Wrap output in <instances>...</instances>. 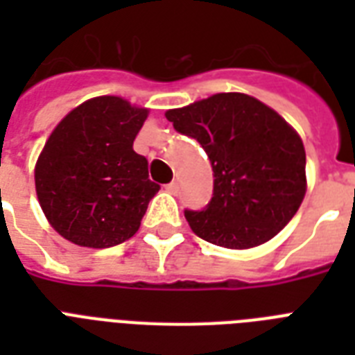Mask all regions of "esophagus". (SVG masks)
Listing matches in <instances>:
<instances>
[{
    "label": "esophagus",
    "instance_id": "34e87169",
    "mask_svg": "<svg viewBox=\"0 0 355 355\" xmlns=\"http://www.w3.org/2000/svg\"><path fill=\"white\" fill-rule=\"evenodd\" d=\"M166 189H167V191H169V193H177V191H178V184L175 182V180H173V182L167 184Z\"/></svg>",
    "mask_w": 355,
    "mask_h": 355
}]
</instances>
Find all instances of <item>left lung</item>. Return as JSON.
I'll use <instances>...</instances> for the list:
<instances>
[{
	"mask_svg": "<svg viewBox=\"0 0 355 355\" xmlns=\"http://www.w3.org/2000/svg\"><path fill=\"white\" fill-rule=\"evenodd\" d=\"M166 118L199 141L214 169L210 202L184 211L197 236L219 247L250 248L291 221L306 195V150L272 108L232 92L167 110Z\"/></svg>",
	"mask_w": 355,
	"mask_h": 355,
	"instance_id": "1",
	"label": "left lung"
}]
</instances>
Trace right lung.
<instances>
[{
    "instance_id": "right-lung-1",
    "label": "right lung",
    "mask_w": 355,
    "mask_h": 355,
    "mask_svg": "<svg viewBox=\"0 0 355 355\" xmlns=\"http://www.w3.org/2000/svg\"><path fill=\"white\" fill-rule=\"evenodd\" d=\"M147 114L121 97H94L51 132L35 167L36 195L68 241L108 248L138 232L160 189L149 180L147 158L132 149Z\"/></svg>"
}]
</instances>
